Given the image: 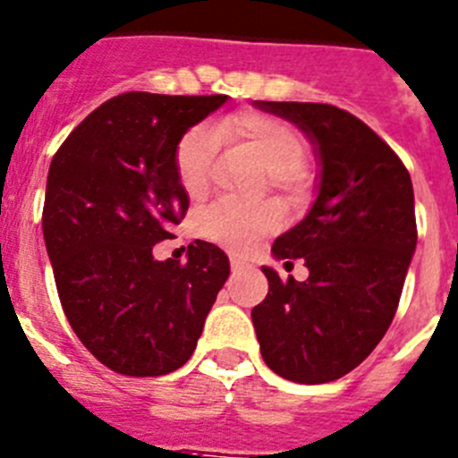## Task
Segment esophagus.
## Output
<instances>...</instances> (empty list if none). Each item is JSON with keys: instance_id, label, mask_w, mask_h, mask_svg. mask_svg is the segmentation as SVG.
Instances as JSON below:
<instances>
[{"instance_id": "34e87169", "label": "esophagus", "mask_w": 458, "mask_h": 458, "mask_svg": "<svg viewBox=\"0 0 458 458\" xmlns=\"http://www.w3.org/2000/svg\"><path fill=\"white\" fill-rule=\"evenodd\" d=\"M245 267H250V263H247L245 259H241V257H236V254H232V270L236 272V270H245Z\"/></svg>"}]
</instances>
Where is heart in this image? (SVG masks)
<instances>
[{
  "label": "heart",
  "mask_w": 458,
  "mask_h": 458,
  "mask_svg": "<svg viewBox=\"0 0 458 458\" xmlns=\"http://www.w3.org/2000/svg\"><path fill=\"white\" fill-rule=\"evenodd\" d=\"M225 136H233L257 154L272 174V183L281 186L286 174L301 165L306 145L291 124L281 123L263 113H241L226 117L217 127ZM216 154V136L208 127L197 124L188 129L174 149V172L186 195L199 197L211 182V163ZM279 222V213L267 204L238 207L233 201H213L197 216V232L201 238L217 242L226 250H250L263 233L272 232Z\"/></svg>",
  "instance_id": "b5f03b06"
}]
</instances>
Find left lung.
Here are the masks:
<instances>
[{
    "label": "left lung",
    "instance_id": "8db88e82",
    "mask_svg": "<svg viewBox=\"0 0 458 458\" xmlns=\"http://www.w3.org/2000/svg\"><path fill=\"white\" fill-rule=\"evenodd\" d=\"M295 123L320 157L311 211L281 233L272 254L301 259L309 279H281L251 309L261 356L295 384H327L354 370L395 318L418 242L413 183L391 147L366 123L331 104L254 102Z\"/></svg>",
    "mask_w": 458,
    "mask_h": 458
}]
</instances>
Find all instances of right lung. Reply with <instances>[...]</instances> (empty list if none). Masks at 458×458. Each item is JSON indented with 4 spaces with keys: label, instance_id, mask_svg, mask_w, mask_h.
<instances>
[{
    "label": "right lung",
    "instance_id": "right-lung-1",
    "mask_svg": "<svg viewBox=\"0 0 458 458\" xmlns=\"http://www.w3.org/2000/svg\"><path fill=\"white\" fill-rule=\"evenodd\" d=\"M226 95L124 92L95 108L54 154L43 233L67 322L113 372L161 377L192 356L229 276L217 245L157 261L188 211L177 142Z\"/></svg>",
    "mask_w": 458,
    "mask_h": 458
}]
</instances>
